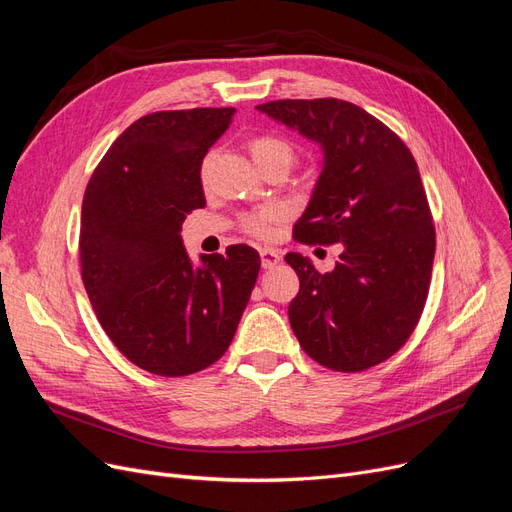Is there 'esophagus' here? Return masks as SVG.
Here are the masks:
<instances>
[{
	"label": "esophagus",
	"instance_id": "esophagus-1",
	"mask_svg": "<svg viewBox=\"0 0 512 512\" xmlns=\"http://www.w3.org/2000/svg\"><path fill=\"white\" fill-rule=\"evenodd\" d=\"M280 260H282V254L273 250V247H262L260 250V262L265 269H273L275 265H280Z\"/></svg>",
	"mask_w": 512,
	"mask_h": 512
}]
</instances>
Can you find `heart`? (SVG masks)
Returning <instances> with one entry per match:
<instances>
[{
    "mask_svg": "<svg viewBox=\"0 0 512 512\" xmlns=\"http://www.w3.org/2000/svg\"><path fill=\"white\" fill-rule=\"evenodd\" d=\"M252 153L256 162H265L271 158H284L292 162V147L275 136H260L252 143ZM282 220V209L267 207L245 218V230L256 237H271L275 224Z\"/></svg>",
    "mask_w": 512,
    "mask_h": 512,
    "instance_id": "1",
    "label": "heart"
}]
</instances>
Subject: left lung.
<instances>
[{
	"instance_id": "8db88e82",
	"label": "left lung",
	"mask_w": 512,
	"mask_h": 512,
	"mask_svg": "<svg viewBox=\"0 0 512 512\" xmlns=\"http://www.w3.org/2000/svg\"><path fill=\"white\" fill-rule=\"evenodd\" d=\"M256 108L322 151L294 237L344 247L324 275L307 256L286 254L301 282L288 305L290 327L324 367H374L406 344L429 292L436 230L418 166L395 132L346 100H275Z\"/></svg>"
}]
</instances>
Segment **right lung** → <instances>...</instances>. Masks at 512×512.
<instances>
[{"instance_id": "obj_1", "label": "right lung", "mask_w": 512, "mask_h": 512, "mask_svg": "<svg viewBox=\"0 0 512 512\" xmlns=\"http://www.w3.org/2000/svg\"><path fill=\"white\" fill-rule=\"evenodd\" d=\"M235 108L162 111L134 121L83 198V284L123 356L158 376H188L230 346L260 271L250 245L185 252L181 224L205 207L200 166Z\"/></svg>"}]
</instances>
